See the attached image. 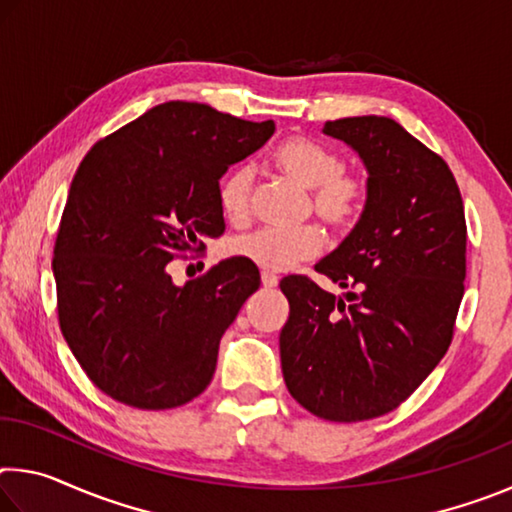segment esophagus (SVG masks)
<instances>
[{
	"mask_svg": "<svg viewBox=\"0 0 512 512\" xmlns=\"http://www.w3.org/2000/svg\"><path fill=\"white\" fill-rule=\"evenodd\" d=\"M277 275H273V273H268V271H262V284L266 289H273V287H277Z\"/></svg>",
	"mask_w": 512,
	"mask_h": 512,
	"instance_id": "1",
	"label": "esophagus"
}]
</instances>
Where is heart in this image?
Returning a JSON list of instances; mask_svg holds the SVG:
<instances>
[{"label": "heart", "mask_w": 512, "mask_h": 512, "mask_svg": "<svg viewBox=\"0 0 512 512\" xmlns=\"http://www.w3.org/2000/svg\"><path fill=\"white\" fill-rule=\"evenodd\" d=\"M275 169L291 178L300 187H307L309 210L327 228L348 230L361 216L366 203V183L359 176L343 169V162L334 151L307 137H287L275 146L271 155ZM216 201L223 219L232 225H244L253 212V171L246 164L232 167L219 180ZM323 237L316 225H302L296 230L262 228L230 241L228 253L255 264L264 271H289L298 262L314 257Z\"/></svg>", "instance_id": "obj_1"}]
</instances>
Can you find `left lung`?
Wrapping results in <instances>:
<instances>
[{"mask_svg":"<svg viewBox=\"0 0 512 512\" xmlns=\"http://www.w3.org/2000/svg\"><path fill=\"white\" fill-rule=\"evenodd\" d=\"M368 169V198L343 244L316 264L345 298L307 275L280 289L282 375L323 420L361 422L400 406L452 343L465 291V210L454 173L388 117L327 121Z\"/></svg>","mask_w":512,"mask_h":512,"instance_id":"8db88e82","label":"left lung"}]
</instances>
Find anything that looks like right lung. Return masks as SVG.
<instances>
[{
    "mask_svg": "<svg viewBox=\"0 0 512 512\" xmlns=\"http://www.w3.org/2000/svg\"><path fill=\"white\" fill-rule=\"evenodd\" d=\"M273 133L271 119L167 101L83 158L54 246L58 323L112 400L176 409L212 381L221 336L259 289V271L230 257L176 287L167 264L223 235L219 178Z\"/></svg>",
    "mask_w": 512,
    "mask_h": 512,
    "instance_id": "obj_1",
    "label": "right lung"
}]
</instances>
